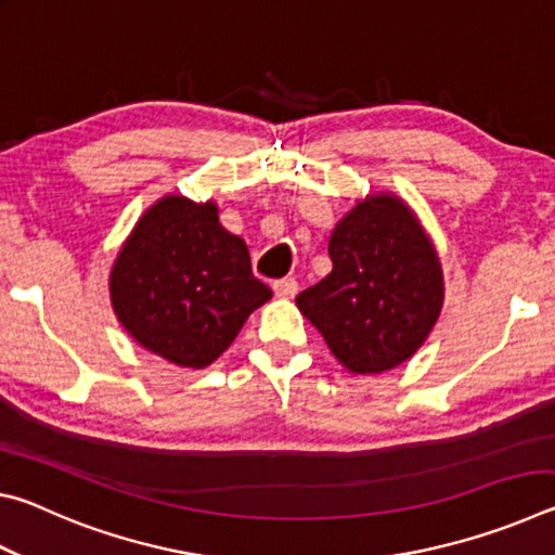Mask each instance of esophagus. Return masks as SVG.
<instances>
[{"instance_id": "esophagus-1", "label": "esophagus", "mask_w": 555, "mask_h": 555, "mask_svg": "<svg viewBox=\"0 0 555 555\" xmlns=\"http://www.w3.org/2000/svg\"><path fill=\"white\" fill-rule=\"evenodd\" d=\"M274 294H276V298H294L298 294V281L296 279L274 281Z\"/></svg>"}]
</instances>
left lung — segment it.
<instances>
[{"instance_id": "1", "label": "left lung", "mask_w": 555, "mask_h": 555, "mask_svg": "<svg viewBox=\"0 0 555 555\" xmlns=\"http://www.w3.org/2000/svg\"><path fill=\"white\" fill-rule=\"evenodd\" d=\"M333 269L296 296L298 311L350 374L399 367L428 340L446 300L434 240L391 191L357 198L327 242Z\"/></svg>"}]
</instances>
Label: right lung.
Masks as SVG:
<instances>
[{"label":"right lung","mask_w":555,"mask_h":555,"mask_svg":"<svg viewBox=\"0 0 555 555\" xmlns=\"http://www.w3.org/2000/svg\"><path fill=\"white\" fill-rule=\"evenodd\" d=\"M271 298L249 249L222 228L215 201L164 195L117 251L109 300L119 325L166 362L203 370Z\"/></svg>","instance_id":"obj_1"}]
</instances>
